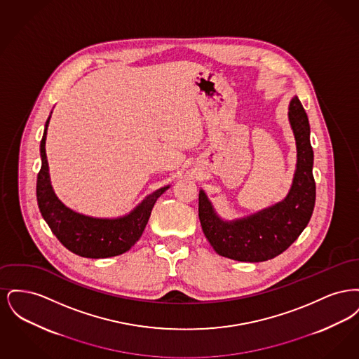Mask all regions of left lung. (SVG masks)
<instances>
[{"label":"left lung","instance_id":"obj_1","mask_svg":"<svg viewBox=\"0 0 359 359\" xmlns=\"http://www.w3.org/2000/svg\"><path fill=\"white\" fill-rule=\"evenodd\" d=\"M288 110L297 161L290 192L281 202L248 217L226 221L217 214L205 191H199L202 230L219 256L242 262L266 261L287 250L307 227L316 196L311 130L307 113L297 97L290 100Z\"/></svg>","mask_w":359,"mask_h":359}]
</instances>
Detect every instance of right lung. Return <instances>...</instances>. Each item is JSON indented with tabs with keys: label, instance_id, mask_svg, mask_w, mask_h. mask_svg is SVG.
<instances>
[{
	"label": "right lung",
	"instance_id": "obj_1",
	"mask_svg": "<svg viewBox=\"0 0 359 359\" xmlns=\"http://www.w3.org/2000/svg\"><path fill=\"white\" fill-rule=\"evenodd\" d=\"M51 116L46 122L40 142L41 168L37 175L36 196L39 210L52 233L69 252L86 258H107L128 252L144 233L156 201L170 188H158L118 218H94L76 212L55 194L46 154V138Z\"/></svg>",
	"mask_w": 359,
	"mask_h": 359
}]
</instances>
